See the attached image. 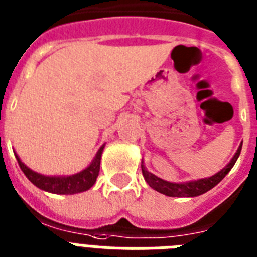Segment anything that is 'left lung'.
<instances>
[{"mask_svg":"<svg viewBox=\"0 0 257 257\" xmlns=\"http://www.w3.org/2000/svg\"><path fill=\"white\" fill-rule=\"evenodd\" d=\"M241 145H243V143L240 144V147H239L237 152L235 153L232 160L228 162V165H227L226 168H223L220 172H218L212 177H208V178L198 179V181H189V182L182 183L168 182V181H164V179L158 178V177H156L154 174L148 172L143 162H141L143 176L144 178H145V181L148 182V185H149L152 189H154L156 191H158V193L165 194V195H168V197H198V195H202V194H204L206 191H208V190H211L214 186H216V185L228 174V172L232 169V166L235 165V162H236V160L239 158V156H240Z\"/></svg>","mask_w":257,"mask_h":257,"instance_id":"8db88e82","label":"left lung"}]
</instances>
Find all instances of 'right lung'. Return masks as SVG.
I'll list each match as a JSON object with an SVG mask.
<instances>
[{
    "label": "right lung",
    "mask_w": 257,
    "mask_h": 257,
    "mask_svg": "<svg viewBox=\"0 0 257 257\" xmlns=\"http://www.w3.org/2000/svg\"><path fill=\"white\" fill-rule=\"evenodd\" d=\"M104 145L97 150L95 158L92 162L89 164L88 168H85L84 170H81L78 174L74 176H64V177H47L42 176L39 173L33 172L31 169H29L24 162L21 161L20 157L17 156L16 158L20 165L21 170L24 172L27 179L30 181L33 185L39 187L41 190L49 191L53 194H76L81 193V191H87L95 185L96 178L99 176L100 170V160H101V153H103Z\"/></svg>",
    "instance_id": "1"
}]
</instances>
